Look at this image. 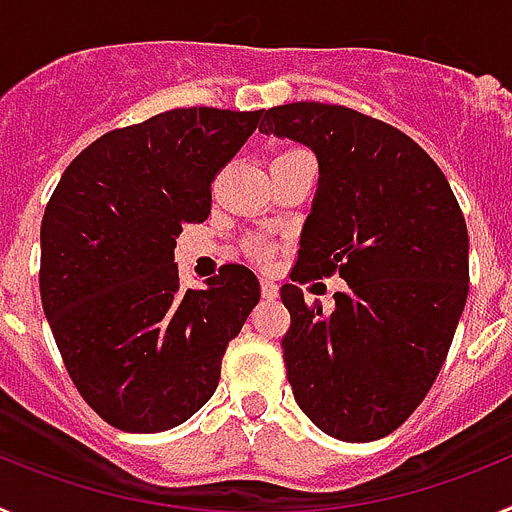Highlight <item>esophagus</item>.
I'll return each instance as SVG.
<instances>
[{
  "instance_id": "34e87169",
  "label": "esophagus",
  "mask_w": 512,
  "mask_h": 512,
  "mask_svg": "<svg viewBox=\"0 0 512 512\" xmlns=\"http://www.w3.org/2000/svg\"><path fill=\"white\" fill-rule=\"evenodd\" d=\"M261 297H264L266 302H274L279 297V287L274 279H261Z\"/></svg>"
}]
</instances>
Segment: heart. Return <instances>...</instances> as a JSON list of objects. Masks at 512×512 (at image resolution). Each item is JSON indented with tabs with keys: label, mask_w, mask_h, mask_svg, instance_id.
Returning a JSON list of instances; mask_svg holds the SVG:
<instances>
[{
	"label": "heart",
	"mask_w": 512,
	"mask_h": 512,
	"mask_svg": "<svg viewBox=\"0 0 512 512\" xmlns=\"http://www.w3.org/2000/svg\"><path fill=\"white\" fill-rule=\"evenodd\" d=\"M284 153H289V151H284ZM256 253H259L261 259H269V251H266V248H261V246H256Z\"/></svg>",
	"instance_id": "1"
}]
</instances>
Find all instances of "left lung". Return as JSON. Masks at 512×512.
Masks as SVG:
<instances>
[{
  "mask_svg": "<svg viewBox=\"0 0 512 512\" xmlns=\"http://www.w3.org/2000/svg\"><path fill=\"white\" fill-rule=\"evenodd\" d=\"M259 130L320 166L297 282L338 274L333 310L284 284L282 338L302 413L338 441L390 436L436 382L469 295V233L443 171L410 135L343 104L292 102Z\"/></svg>",
  "mask_w": 512,
  "mask_h": 512,
  "instance_id": "1",
  "label": "left lung"
}]
</instances>
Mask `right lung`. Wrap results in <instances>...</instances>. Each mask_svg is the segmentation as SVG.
<instances>
[{"label":"right lung","instance_id":"1","mask_svg":"<svg viewBox=\"0 0 512 512\" xmlns=\"http://www.w3.org/2000/svg\"><path fill=\"white\" fill-rule=\"evenodd\" d=\"M259 120L261 110L179 107L110 130L66 166L45 205V318L79 395L120 431L192 418L259 302L246 266L182 289L174 264L182 225L207 220L212 179Z\"/></svg>","mask_w":512,"mask_h":512}]
</instances>
